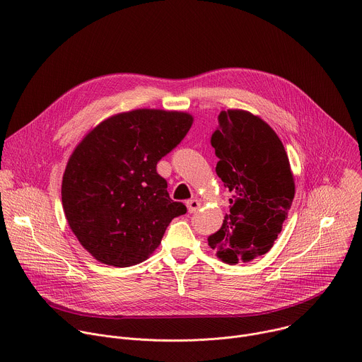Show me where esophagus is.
Wrapping results in <instances>:
<instances>
[{"mask_svg": "<svg viewBox=\"0 0 362 362\" xmlns=\"http://www.w3.org/2000/svg\"><path fill=\"white\" fill-rule=\"evenodd\" d=\"M186 206H187L189 214H194L200 208V202L197 199H190V200L186 202Z\"/></svg>", "mask_w": 362, "mask_h": 362, "instance_id": "1", "label": "esophagus"}]
</instances>
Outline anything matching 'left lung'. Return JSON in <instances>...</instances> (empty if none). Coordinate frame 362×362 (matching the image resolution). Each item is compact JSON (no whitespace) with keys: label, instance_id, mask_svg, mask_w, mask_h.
Here are the masks:
<instances>
[{"label":"left lung","instance_id":"8db88e82","mask_svg":"<svg viewBox=\"0 0 362 362\" xmlns=\"http://www.w3.org/2000/svg\"><path fill=\"white\" fill-rule=\"evenodd\" d=\"M211 143L216 175L233 197L208 243L229 265L250 262L272 247L288 218L295 196L288 154L272 127L245 110H222Z\"/></svg>","mask_w":362,"mask_h":362}]
</instances>
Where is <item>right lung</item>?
<instances>
[{"mask_svg": "<svg viewBox=\"0 0 362 362\" xmlns=\"http://www.w3.org/2000/svg\"><path fill=\"white\" fill-rule=\"evenodd\" d=\"M192 123L185 112L137 109L103 120L77 144L62 202L70 229L98 262L127 268L146 261L172 219L186 214L156 166Z\"/></svg>", "mask_w": 362, "mask_h": 362, "instance_id": "1", "label": "right lung"}]
</instances>
